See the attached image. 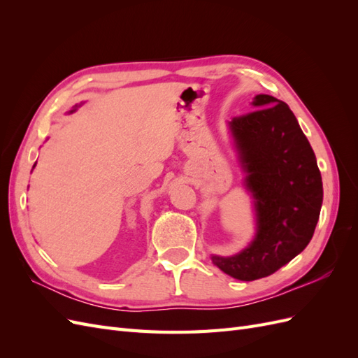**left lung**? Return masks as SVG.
<instances>
[{
  "label": "left lung",
  "mask_w": 358,
  "mask_h": 358,
  "mask_svg": "<svg viewBox=\"0 0 358 358\" xmlns=\"http://www.w3.org/2000/svg\"><path fill=\"white\" fill-rule=\"evenodd\" d=\"M254 112L233 117L229 129L243 187L255 212L254 239L241 252L212 254V263L239 280L275 273L310 242L322 204V180L315 154L289 107L258 94Z\"/></svg>",
  "instance_id": "8db88e82"
}]
</instances>
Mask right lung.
Instances as JSON below:
<instances>
[{
    "instance_id": "1",
    "label": "right lung",
    "mask_w": 358,
    "mask_h": 358,
    "mask_svg": "<svg viewBox=\"0 0 358 358\" xmlns=\"http://www.w3.org/2000/svg\"><path fill=\"white\" fill-rule=\"evenodd\" d=\"M76 109H78V106H74V109H73V110H70L69 113H73V112H76ZM36 164H37V162H36ZM36 164H34V167H36ZM34 167H32V169H34Z\"/></svg>"
}]
</instances>
